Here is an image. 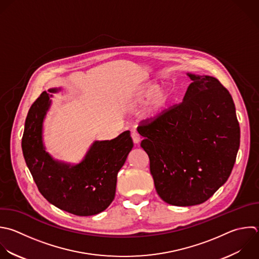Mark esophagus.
Instances as JSON below:
<instances>
[{
	"label": "esophagus",
	"instance_id": "1",
	"mask_svg": "<svg viewBox=\"0 0 259 259\" xmlns=\"http://www.w3.org/2000/svg\"><path fill=\"white\" fill-rule=\"evenodd\" d=\"M132 138H133V141L135 144H139L140 143V140H141V137L138 133H133L132 134Z\"/></svg>",
	"mask_w": 259,
	"mask_h": 259
}]
</instances>
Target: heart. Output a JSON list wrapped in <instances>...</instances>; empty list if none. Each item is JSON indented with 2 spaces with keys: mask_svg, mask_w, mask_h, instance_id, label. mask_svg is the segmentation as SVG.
I'll return each instance as SVG.
<instances>
[{
  "mask_svg": "<svg viewBox=\"0 0 259 259\" xmlns=\"http://www.w3.org/2000/svg\"><path fill=\"white\" fill-rule=\"evenodd\" d=\"M173 96L174 92L170 86H160L157 82H149L132 95L127 101V109L136 110L147 102L141 114L142 119L154 120L169 108Z\"/></svg>",
  "mask_w": 259,
  "mask_h": 259,
  "instance_id": "b5f03b06",
  "label": "heart"
}]
</instances>
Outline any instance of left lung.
<instances>
[{"label": "left lung", "instance_id": "obj_1", "mask_svg": "<svg viewBox=\"0 0 259 259\" xmlns=\"http://www.w3.org/2000/svg\"><path fill=\"white\" fill-rule=\"evenodd\" d=\"M186 75L182 102L138 127L157 193L177 206L207 200L228 180L240 146L229 91L213 77Z\"/></svg>", "mask_w": 259, "mask_h": 259}]
</instances>
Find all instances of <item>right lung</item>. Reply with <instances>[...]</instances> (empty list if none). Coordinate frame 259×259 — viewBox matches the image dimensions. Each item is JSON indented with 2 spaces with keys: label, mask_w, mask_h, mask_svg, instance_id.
<instances>
[{
  "label": "right lung",
  "mask_w": 259,
  "mask_h": 259,
  "mask_svg": "<svg viewBox=\"0 0 259 259\" xmlns=\"http://www.w3.org/2000/svg\"><path fill=\"white\" fill-rule=\"evenodd\" d=\"M61 88L49 89L58 93ZM47 91L31 105L22 138L26 165L45 198L76 215H93L106 209L114 199L117 173L134 147L131 132L107 141H94L78 164L54 159L44 144L46 115L52 105Z\"/></svg>",
  "instance_id": "obj_1"
}]
</instances>
